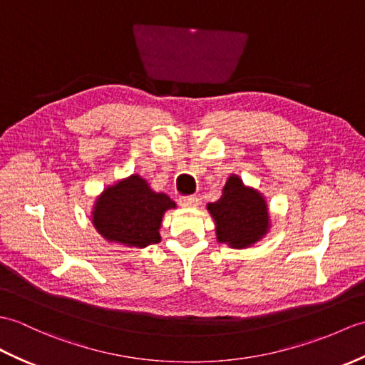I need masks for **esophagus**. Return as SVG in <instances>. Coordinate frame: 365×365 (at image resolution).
<instances>
[{
    "label": "esophagus",
    "instance_id": "1",
    "mask_svg": "<svg viewBox=\"0 0 365 365\" xmlns=\"http://www.w3.org/2000/svg\"><path fill=\"white\" fill-rule=\"evenodd\" d=\"M179 203L185 208H194L199 205V199L196 196H183L179 199Z\"/></svg>",
    "mask_w": 365,
    "mask_h": 365
}]
</instances>
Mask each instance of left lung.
Masks as SVG:
<instances>
[{"instance_id":"8db88e82","label":"left lung","mask_w":365,"mask_h":365,"mask_svg":"<svg viewBox=\"0 0 365 365\" xmlns=\"http://www.w3.org/2000/svg\"><path fill=\"white\" fill-rule=\"evenodd\" d=\"M216 224V238L232 249H245L269 232V208L261 192L230 175L217 202L207 205Z\"/></svg>"}]
</instances>
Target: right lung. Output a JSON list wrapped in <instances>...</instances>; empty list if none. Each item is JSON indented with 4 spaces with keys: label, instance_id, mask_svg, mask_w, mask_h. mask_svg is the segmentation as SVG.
I'll return each mask as SVG.
<instances>
[{
    "label": "right lung",
    "instance_id": "right-lung-1",
    "mask_svg": "<svg viewBox=\"0 0 365 365\" xmlns=\"http://www.w3.org/2000/svg\"><path fill=\"white\" fill-rule=\"evenodd\" d=\"M171 208H175L173 199L155 192L138 174H132L101 192L91 221L108 242L143 249L160 242L162 219Z\"/></svg>",
    "mask_w": 365,
    "mask_h": 365
}]
</instances>
